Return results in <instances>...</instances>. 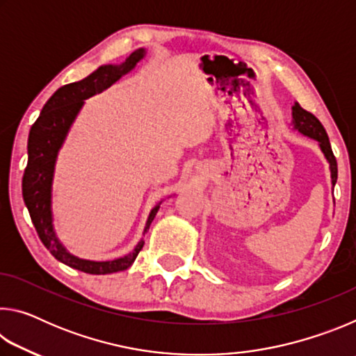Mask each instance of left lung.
Segmentation results:
<instances>
[{
	"label": "left lung",
	"mask_w": 356,
	"mask_h": 356,
	"mask_svg": "<svg viewBox=\"0 0 356 356\" xmlns=\"http://www.w3.org/2000/svg\"><path fill=\"white\" fill-rule=\"evenodd\" d=\"M292 127L295 131H298V134H301L303 136H308L311 140L317 141L318 147H321L322 154L325 156V160H327L330 165L331 185L334 186L337 180V163L333 155V150H331L328 135L327 131H325L323 125L321 124V120H318L314 114L303 110V108L298 105V102H295L292 106Z\"/></svg>",
	"instance_id": "1"
}]
</instances>
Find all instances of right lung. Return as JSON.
Returning <instances> with one entry per match:
<instances>
[{"instance_id": "add662e5", "label": "right lung", "mask_w": 356, "mask_h": 356, "mask_svg": "<svg viewBox=\"0 0 356 356\" xmlns=\"http://www.w3.org/2000/svg\"><path fill=\"white\" fill-rule=\"evenodd\" d=\"M144 56H146V48H138L124 63L104 64L91 75L83 78L81 81L59 88L48 99L42 108L40 116L29 130L28 165L22 182L23 201H25L29 216H31L42 243L59 262L89 275H108L127 270L135 262L138 252L143 250L144 238L141 237L135 250L130 251L129 254L113 259V261H89V259H81L69 252L61 240L58 238L55 225H53L51 202L56 160L78 113L81 111L84 100L104 92L124 75L130 74ZM161 202L163 201H160L149 212L143 236L149 231L150 222L154 221Z\"/></svg>"}]
</instances>
